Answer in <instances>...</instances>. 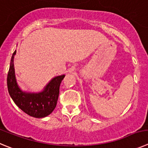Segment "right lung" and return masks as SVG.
<instances>
[{
	"label": "right lung",
	"instance_id": "1",
	"mask_svg": "<svg viewBox=\"0 0 148 148\" xmlns=\"http://www.w3.org/2000/svg\"><path fill=\"white\" fill-rule=\"evenodd\" d=\"M16 50L11 59L7 76V87L9 93L16 105L24 112L31 117L42 118L52 112L57 104L59 89L65 75L54 77L38 93L25 92L21 90L16 82L15 77L14 58Z\"/></svg>",
	"mask_w": 148,
	"mask_h": 148
}]
</instances>
